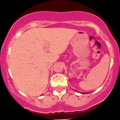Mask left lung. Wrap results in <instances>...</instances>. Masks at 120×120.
Masks as SVG:
<instances>
[{
  "instance_id": "8db88e82",
  "label": "left lung",
  "mask_w": 120,
  "mask_h": 120,
  "mask_svg": "<svg viewBox=\"0 0 120 120\" xmlns=\"http://www.w3.org/2000/svg\"><path fill=\"white\" fill-rule=\"evenodd\" d=\"M82 94H85V93H82ZM87 94H88V92H87Z\"/></svg>"
}]
</instances>
